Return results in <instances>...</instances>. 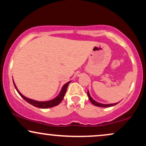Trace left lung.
I'll return each instance as SVG.
<instances>
[{"label":"left lung","instance_id":"obj_1","mask_svg":"<svg viewBox=\"0 0 146 146\" xmlns=\"http://www.w3.org/2000/svg\"><path fill=\"white\" fill-rule=\"evenodd\" d=\"M87 94H88V98H89L90 101L92 102V104H93V105L96 106H99V107H110V106H115L117 104L119 103H115V104H101V103H99V102L95 101L94 100H93V98H91V96L90 95V93L89 92H87Z\"/></svg>","mask_w":146,"mask_h":146}]
</instances>
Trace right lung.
<instances>
[{
	"instance_id": "obj_1",
	"label": "right lung",
	"mask_w": 146,
	"mask_h": 146,
	"mask_svg": "<svg viewBox=\"0 0 146 146\" xmlns=\"http://www.w3.org/2000/svg\"><path fill=\"white\" fill-rule=\"evenodd\" d=\"M13 82H14V86L15 88H16V90H17V92L19 93V95H21L22 98L24 99L25 101L27 102L28 103L35 107H38V108H52V107L56 106L58 105L60 102L62 101L65 95V93H66V89H67V87L68 86V84H70V82H71V81L68 82L67 83H66L64 85L62 88L61 90H60V93H59V95H58L56 98H55L54 99H53V100H49V101H45V102H38V101H36V100H31V99L26 98V97L24 96V95L22 94L21 92L18 90L14 81H13Z\"/></svg>"
}]
</instances>
